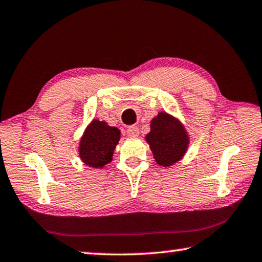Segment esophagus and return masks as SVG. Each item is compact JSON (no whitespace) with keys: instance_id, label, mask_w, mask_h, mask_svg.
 Returning a JSON list of instances; mask_svg holds the SVG:
<instances>
[{"instance_id":"obj_1","label":"esophagus","mask_w":262,"mask_h":262,"mask_svg":"<svg viewBox=\"0 0 262 262\" xmlns=\"http://www.w3.org/2000/svg\"><path fill=\"white\" fill-rule=\"evenodd\" d=\"M127 135L130 137H137L140 135V130L136 126H132L127 128Z\"/></svg>"}]
</instances>
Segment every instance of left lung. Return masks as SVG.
<instances>
[{
	"label": "left lung",
	"instance_id": "left-lung-1",
	"mask_svg": "<svg viewBox=\"0 0 262 262\" xmlns=\"http://www.w3.org/2000/svg\"><path fill=\"white\" fill-rule=\"evenodd\" d=\"M154 155V159L159 166L174 165L184 158L189 147V135L178 118L161 111L150 121V132L145 135Z\"/></svg>",
	"mask_w": 262,
	"mask_h": 262
}]
</instances>
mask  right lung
<instances>
[{"mask_svg":"<svg viewBox=\"0 0 262 262\" xmlns=\"http://www.w3.org/2000/svg\"><path fill=\"white\" fill-rule=\"evenodd\" d=\"M120 141V130L106 121L94 119L79 139L78 156L89 167L103 168L112 162L115 147Z\"/></svg>","mask_w":262,"mask_h":262,"instance_id":"1","label":"right lung"}]
</instances>
